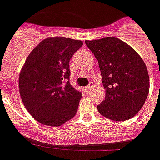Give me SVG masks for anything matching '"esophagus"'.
I'll use <instances>...</instances> for the list:
<instances>
[{
    "instance_id": "1",
    "label": "esophagus",
    "mask_w": 160,
    "mask_h": 160,
    "mask_svg": "<svg viewBox=\"0 0 160 160\" xmlns=\"http://www.w3.org/2000/svg\"><path fill=\"white\" fill-rule=\"evenodd\" d=\"M93 87V83L92 82H91V83H89V85H87L85 88H84V90L86 91V92H89V91H91V89Z\"/></svg>"
}]
</instances>
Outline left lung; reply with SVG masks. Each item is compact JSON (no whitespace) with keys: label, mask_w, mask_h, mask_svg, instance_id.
Returning a JSON list of instances; mask_svg holds the SVG:
<instances>
[{"label":"left lung","mask_w":160,"mask_h":160,"mask_svg":"<svg viewBox=\"0 0 160 160\" xmlns=\"http://www.w3.org/2000/svg\"><path fill=\"white\" fill-rule=\"evenodd\" d=\"M85 43L98 59L106 93L97 106L98 111L114 121L132 118L149 94L150 78L144 61L132 47L116 37Z\"/></svg>","instance_id":"1"}]
</instances>
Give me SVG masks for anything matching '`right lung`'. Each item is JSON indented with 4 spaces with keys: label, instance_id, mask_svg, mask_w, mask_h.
<instances>
[{
    "label": "right lung",
    "instance_id": "right-lung-1",
    "mask_svg": "<svg viewBox=\"0 0 160 160\" xmlns=\"http://www.w3.org/2000/svg\"><path fill=\"white\" fill-rule=\"evenodd\" d=\"M82 45L80 40L49 37L30 52L22 67L18 87L23 104L44 126H62L77 113L82 93L68 81L69 59Z\"/></svg>",
    "mask_w": 160,
    "mask_h": 160
}]
</instances>
